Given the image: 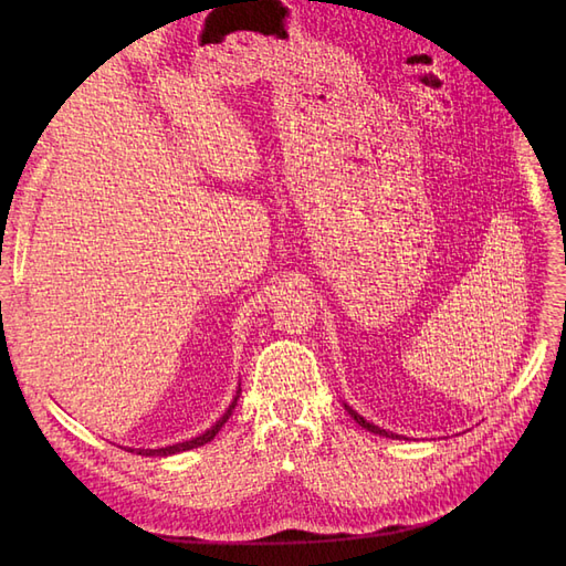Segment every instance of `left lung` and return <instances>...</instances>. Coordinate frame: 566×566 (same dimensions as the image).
<instances>
[{
  "instance_id": "obj_1",
  "label": "left lung",
  "mask_w": 566,
  "mask_h": 566,
  "mask_svg": "<svg viewBox=\"0 0 566 566\" xmlns=\"http://www.w3.org/2000/svg\"><path fill=\"white\" fill-rule=\"evenodd\" d=\"M345 408L349 410V416H352V418H354V420H356L358 424H361V427H366V430H368V432H373V434H382V437H394V434H389V432L380 430V427H375L373 422H366V420H364L361 416H358V413H356V410H352L349 406H345Z\"/></svg>"
}]
</instances>
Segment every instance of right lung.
Wrapping results in <instances>:
<instances>
[{
	"instance_id": "add662e5",
	"label": "right lung",
	"mask_w": 566,
	"mask_h": 566,
	"mask_svg": "<svg viewBox=\"0 0 566 566\" xmlns=\"http://www.w3.org/2000/svg\"><path fill=\"white\" fill-rule=\"evenodd\" d=\"M235 401H238V397L233 399V403L229 406V410L224 416H221L219 420H217V424H212L208 432L205 434H200V437H196V439H191V441H181V443H175V447H165V449H139L136 453L139 455H172V453H179V451H188V449H198V447H202V443H208V441H212L217 434H219V430H221V424H224L227 420H229V416L233 413V408H235Z\"/></svg>"
}]
</instances>
